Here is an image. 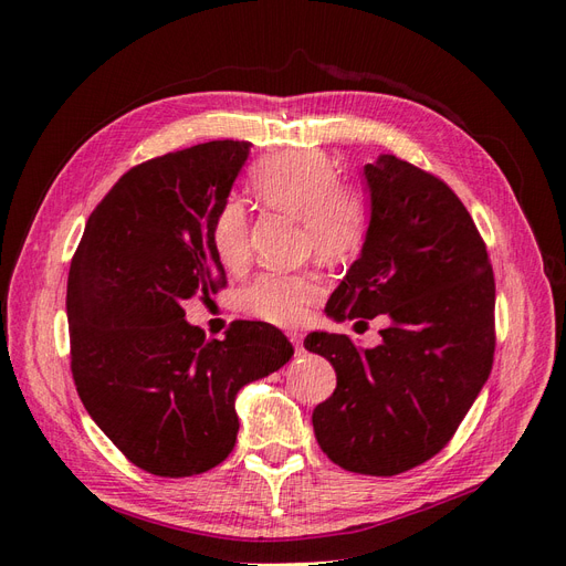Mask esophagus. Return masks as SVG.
I'll return each mask as SVG.
<instances>
[{"label":"esophagus","instance_id":"obj_1","mask_svg":"<svg viewBox=\"0 0 566 566\" xmlns=\"http://www.w3.org/2000/svg\"><path fill=\"white\" fill-rule=\"evenodd\" d=\"M287 337H290V342H293L295 352H297V354H302V352H304V347H302V335H300V333H290Z\"/></svg>","mask_w":566,"mask_h":566}]
</instances>
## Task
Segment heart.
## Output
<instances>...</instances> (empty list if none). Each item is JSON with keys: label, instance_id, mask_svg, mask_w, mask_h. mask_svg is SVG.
<instances>
[{"label": "heart", "instance_id": "obj_1", "mask_svg": "<svg viewBox=\"0 0 566 566\" xmlns=\"http://www.w3.org/2000/svg\"><path fill=\"white\" fill-rule=\"evenodd\" d=\"M252 191L269 208L293 214L304 224L312 250L323 260H342L358 250L368 229V205L349 186H339L337 165L316 150L281 153L252 172ZM212 248L227 269L250 260V221L241 200H227L212 219ZM316 273H262L248 290V310L264 321L297 325L321 295Z\"/></svg>", "mask_w": 566, "mask_h": 566}]
</instances>
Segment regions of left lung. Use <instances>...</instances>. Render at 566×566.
I'll return each mask as SVG.
<instances>
[{
	"mask_svg": "<svg viewBox=\"0 0 566 566\" xmlns=\"http://www.w3.org/2000/svg\"><path fill=\"white\" fill-rule=\"evenodd\" d=\"M364 179L366 241L325 314H385L389 325L373 349L325 331L304 347L337 375L312 416L323 453L349 472L391 476L447 447L489 380L495 283L482 235L441 179L397 156H378Z\"/></svg>",
	"mask_w": 566,
	"mask_h": 566,
	"instance_id": "obj_1",
	"label": "left lung"
}]
</instances>
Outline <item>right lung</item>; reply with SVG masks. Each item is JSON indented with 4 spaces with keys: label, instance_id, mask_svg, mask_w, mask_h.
I'll return each mask as SVG.
<instances>
[{
    "label": "right lung",
    "instance_id": "add662e5",
    "mask_svg": "<svg viewBox=\"0 0 566 566\" xmlns=\"http://www.w3.org/2000/svg\"><path fill=\"white\" fill-rule=\"evenodd\" d=\"M208 142L132 167L84 227L67 273L71 368L92 420L136 468L191 476L224 460L238 434L235 394L293 356L262 321L208 339L184 302L227 285L212 219L250 156Z\"/></svg>",
    "mask_w": 566,
    "mask_h": 566
}]
</instances>
